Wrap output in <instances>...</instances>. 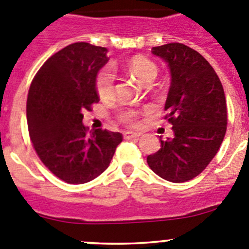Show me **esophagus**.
Instances as JSON below:
<instances>
[{
	"label": "esophagus",
	"instance_id": "1",
	"mask_svg": "<svg viewBox=\"0 0 249 249\" xmlns=\"http://www.w3.org/2000/svg\"><path fill=\"white\" fill-rule=\"evenodd\" d=\"M142 134L141 133H134V132H124L123 133V137H124V139H133V138H139Z\"/></svg>",
	"mask_w": 249,
	"mask_h": 249
}]
</instances>
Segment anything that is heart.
Listing matches in <instances>:
<instances>
[{"label":"heart","mask_w":249,"mask_h":249,"mask_svg":"<svg viewBox=\"0 0 249 249\" xmlns=\"http://www.w3.org/2000/svg\"><path fill=\"white\" fill-rule=\"evenodd\" d=\"M127 71L133 77H136L142 84H148L153 82L158 74V67L153 61L143 56H136L127 63ZM96 91L101 99H110L115 94V73L112 68L105 67L98 73L95 82ZM138 113L136 111H124L120 115V120L123 123L134 126L137 123Z\"/></svg>","instance_id":"b5f03b06"}]
</instances>
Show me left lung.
Returning <instances> with one entry per match:
<instances>
[{
  "mask_svg": "<svg viewBox=\"0 0 249 249\" xmlns=\"http://www.w3.org/2000/svg\"><path fill=\"white\" fill-rule=\"evenodd\" d=\"M167 63L171 75L165 111L174 137L146 158L158 176L174 183L200 174L216 155L227 124L224 88L199 52L178 42L151 49Z\"/></svg>",
  "mask_w": 249,
  "mask_h": 249,
  "instance_id": "obj_1",
  "label": "left lung"
}]
</instances>
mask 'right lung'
<instances>
[{"label": "right lung", "mask_w": 249, "mask_h": 249, "mask_svg": "<svg viewBox=\"0 0 249 249\" xmlns=\"http://www.w3.org/2000/svg\"><path fill=\"white\" fill-rule=\"evenodd\" d=\"M107 49L74 42L52 55L33 79L27 100L29 136L45 166L62 181L87 183L110 165L122 142L118 132L83 124V112L98 103L95 82Z\"/></svg>", "instance_id": "add662e5"}]
</instances>
